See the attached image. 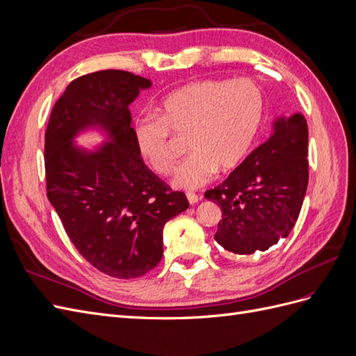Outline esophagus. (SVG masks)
Returning a JSON list of instances; mask_svg holds the SVG:
<instances>
[{"mask_svg":"<svg viewBox=\"0 0 356 356\" xmlns=\"http://www.w3.org/2000/svg\"><path fill=\"white\" fill-rule=\"evenodd\" d=\"M187 200H188L191 204H195V203H197L199 200H202V196L195 195V193H187Z\"/></svg>","mask_w":356,"mask_h":356,"instance_id":"1","label":"esophagus"}]
</instances>
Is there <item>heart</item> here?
Segmentation results:
<instances>
[{
  "label": "heart",
  "mask_w": 356,
  "mask_h": 356,
  "mask_svg": "<svg viewBox=\"0 0 356 356\" xmlns=\"http://www.w3.org/2000/svg\"><path fill=\"white\" fill-rule=\"evenodd\" d=\"M266 113L260 86L248 79L233 81L196 80L165 96L156 115L134 123L139 156L160 175L175 165L172 136H187L190 154L175 170L174 184L199 188L217 170L239 168L251 153Z\"/></svg>",
  "instance_id": "obj_1"
}]
</instances>
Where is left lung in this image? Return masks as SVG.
<instances>
[{
  "label": "left lung",
  "instance_id": "obj_1",
  "mask_svg": "<svg viewBox=\"0 0 356 356\" xmlns=\"http://www.w3.org/2000/svg\"><path fill=\"white\" fill-rule=\"evenodd\" d=\"M307 138L303 114L279 118L270 138L204 193L221 208L215 241L225 251H266L293 230L307 190Z\"/></svg>",
  "mask_w": 356,
  "mask_h": 356
}]
</instances>
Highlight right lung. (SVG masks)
Here are the masks:
<instances>
[{
    "instance_id": "right-lung-1",
    "label": "right lung",
    "mask_w": 356,
    "mask_h": 356,
    "mask_svg": "<svg viewBox=\"0 0 356 356\" xmlns=\"http://www.w3.org/2000/svg\"><path fill=\"white\" fill-rule=\"evenodd\" d=\"M152 81L105 70L70 83L53 106L44 135L47 197L77 251L99 272L139 277L163 255L165 224L188 208L139 156L129 110ZM101 125L112 143L88 154L72 138Z\"/></svg>"
}]
</instances>
